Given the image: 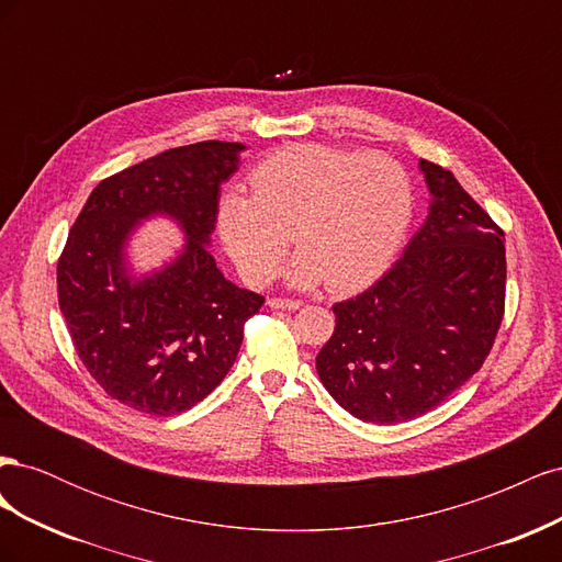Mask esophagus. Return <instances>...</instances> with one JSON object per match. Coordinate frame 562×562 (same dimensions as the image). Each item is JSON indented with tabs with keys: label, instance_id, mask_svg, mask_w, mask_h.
Returning <instances> with one entry per match:
<instances>
[{
	"label": "esophagus",
	"instance_id": "esophagus-1",
	"mask_svg": "<svg viewBox=\"0 0 562 562\" xmlns=\"http://www.w3.org/2000/svg\"><path fill=\"white\" fill-rule=\"evenodd\" d=\"M269 307L271 310H300L302 302L300 300H288V297H271Z\"/></svg>",
	"mask_w": 562,
	"mask_h": 562
}]
</instances>
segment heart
I'll use <instances>...</instances> for the list:
<instances>
[{
    "instance_id": "b5f03b06",
    "label": "heart",
    "mask_w": 562,
    "mask_h": 562,
    "mask_svg": "<svg viewBox=\"0 0 562 562\" xmlns=\"http://www.w3.org/2000/svg\"><path fill=\"white\" fill-rule=\"evenodd\" d=\"M250 184L252 196L232 190L217 209V232L250 283L274 277L293 234L300 252L288 281L353 291L394 258L415 211L411 176L378 151L291 145L255 168Z\"/></svg>"
}]
</instances>
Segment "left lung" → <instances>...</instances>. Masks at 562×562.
<instances>
[{"label":"left lung","instance_id":"8db88e82","mask_svg":"<svg viewBox=\"0 0 562 562\" xmlns=\"http://www.w3.org/2000/svg\"><path fill=\"white\" fill-rule=\"evenodd\" d=\"M419 171L427 220L375 285L335 304L316 356L328 394L363 422L434 411L481 370L504 316V232L446 168Z\"/></svg>","mask_w":562,"mask_h":562}]
</instances>
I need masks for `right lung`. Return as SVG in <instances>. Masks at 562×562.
Wrapping results in <instances>:
<instances>
[{
  "mask_svg": "<svg viewBox=\"0 0 562 562\" xmlns=\"http://www.w3.org/2000/svg\"><path fill=\"white\" fill-rule=\"evenodd\" d=\"M241 143L166 149L98 182L58 260V304L91 378L133 411L171 417L225 380L244 323L265 297L225 279L209 250L220 184L239 168ZM186 234L177 258L138 278L125 248L149 216Z\"/></svg>",
  "mask_w": 562,
  "mask_h": 562,
  "instance_id": "add662e5",
  "label": "right lung"
}]
</instances>
